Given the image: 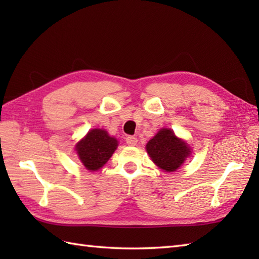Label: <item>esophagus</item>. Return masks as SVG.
I'll return each mask as SVG.
<instances>
[{"mask_svg": "<svg viewBox=\"0 0 259 259\" xmlns=\"http://www.w3.org/2000/svg\"><path fill=\"white\" fill-rule=\"evenodd\" d=\"M125 142H126V145H129V146H136L137 142H138V139H137V137L128 136L125 138Z\"/></svg>", "mask_w": 259, "mask_h": 259, "instance_id": "34e87169", "label": "esophagus"}]
</instances>
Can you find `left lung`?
Returning a JSON list of instances; mask_svg holds the SVG:
<instances>
[{"mask_svg": "<svg viewBox=\"0 0 259 259\" xmlns=\"http://www.w3.org/2000/svg\"><path fill=\"white\" fill-rule=\"evenodd\" d=\"M146 149L156 166L167 172L176 171L191 153L190 147L169 128L159 130L148 141Z\"/></svg>", "mask_w": 259, "mask_h": 259, "instance_id": "obj_1", "label": "left lung"}]
</instances>
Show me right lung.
Returning a JSON list of instances; mask_svg holds the SVG:
<instances>
[{
	"mask_svg": "<svg viewBox=\"0 0 259 259\" xmlns=\"http://www.w3.org/2000/svg\"><path fill=\"white\" fill-rule=\"evenodd\" d=\"M118 140L110 137L104 129H92L75 145L82 164L90 171L99 170L113 155Z\"/></svg>",
	"mask_w": 259,
	"mask_h": 259,
	"instance_id": "add662e5",
	"label": "right lung"
}]
</instances>
